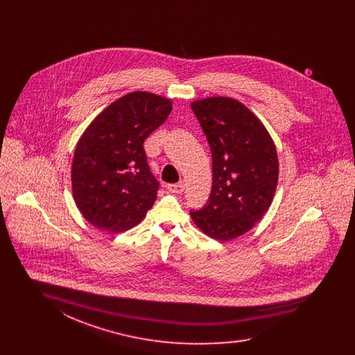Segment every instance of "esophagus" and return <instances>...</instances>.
<instances>
[{"mask_svg": "<svg viewBox=\"0 0 355 355\" xmlns=\"http://www.w3.org/2000/svg\"><path fill=\"white\" fill-rule=\"evenodd\" d=\"M168 189H169V191H171V193L180 194V193H182V191L185 190V184H184V182H178V184H171V185L168 186Z\"/></svg>", "mask_w": 355, "mask_h": 355, "instance_id": "34e87169", "label": "esophagus"}]
</instances>
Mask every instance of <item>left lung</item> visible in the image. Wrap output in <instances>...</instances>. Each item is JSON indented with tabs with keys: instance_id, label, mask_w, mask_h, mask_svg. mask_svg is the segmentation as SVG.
I'll return each instance as SVG.
<instances>
[{
	"instance_id": "1",
	"label": "left lung",
	"mask_w": 355,
	"mask_h": 355,
	"mask_svg": "<svg viewBox=\"0 0 355 355\" xmlns=\"http://www.w3.org/2000/svg\"><path fill=\"white\" fill-rule=\"evenodd\" d=\"M213 159L209 201L191 220L206 236L230 241L248 233L269 210L278 184V155L270 133L253 112L230 97L190 103Z\"/></svg>"
}]
</instances>
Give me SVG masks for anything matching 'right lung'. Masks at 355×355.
Wrapping results in <instances>:
<instances>
[{"instance_id": "add662e5", "label": "right lung", "mask_w": 355, "mask_h": 355, "mask_svg": "<svg viewBox=\"0 0 355 355\" xmlns=\"http://www.w3.org/2000/svg\"><path fill=\"white\" fill-rule=\"evenodd\" d=\"M173 101L135 90L106 106L77 142L71 162L73 198L85 220L112 234L146 217L158 182L144 141L159 128Z\"/></svg>"}]
</instances>
